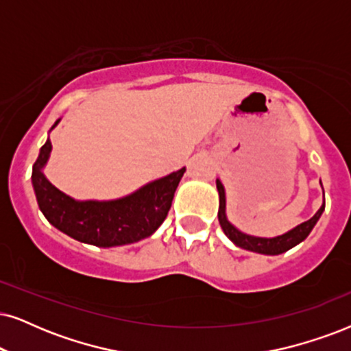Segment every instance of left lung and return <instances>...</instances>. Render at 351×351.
<instances>
[{"instance_id":"8db88e82","label":"left lung","mask_w":351,"mask_h":351,"mask_svg":"<svg viewBox=\"0 0 351 351\" xmlns=\"http://www.w3.org/2000/svg\"><path fill=\"white\" fill-rule=\"evenodd\" d=\"M322 186V183H321ZM217 191H219V221L220 227L223 230V233L232 239L234 245L243 247V250L259 252V254H267V256H277L282 254L296 245H300L303 239L308 238V234L311 233L314 225L317 223V220L321 219L324 208H326V202H322V206L319 210L314 214L311 219L303 221V223L295 227L290 232L278 234L274 238H261V237H252V234L243 233L241 230H238L233 223H230L227 219V197H225V188L221 184L220 180H217Z\"/></svg>"}]
</instances>
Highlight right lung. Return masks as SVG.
<instances>
[{"label":"right lung","instance_id":"right-lung-1","mask_svg":"<svg viewBox=\"0 0 351 351\" xmlns=\"http://www.w3.org/2000/svg\"><path fill=\"white\" fill-rule=\"evenodd\" d=\"M58 123L60 119L51 130ZM50 154L51 143L47 139L32 167V186L40 210L60 232L99 247L131 245L150 237L167 219L186 171L183 167L113 201H76L51 184L43 173Z\"/></svg>","mask_w":351,"mask_h":351}]
</instances>
